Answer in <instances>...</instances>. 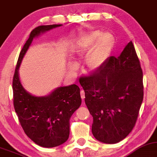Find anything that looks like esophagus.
<instances>
[{"label": "esophagus", "mask_w": 157, "mask_h": 157, "mask_svg": "<svg viewBox=\"0 0 157 157\" xmlns=\"http://www.w3.org/2000/svg\"><path fill=\"white\" fill-rule=\"evenodd\" d=\"M80 96H81V98L82 99V100H84V98H85V92H84V90H81L80 91Z\"/></svg>", "instance_id": "esophagus-1"}]
</instances>
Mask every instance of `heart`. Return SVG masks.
I'll use <instances>...</instances> for the list:
<instances>
[{
	"label": "heart",
	"instance_id": "heart-1",
	"mask_svg": "<svg viewBox=\"0 0 157 157\" xmlns=\"http://www.w3.org/2000/svg\"><path fill=\"white\" fill-rule=\"evenodd\" d=\"M114 37L110 33L93 30L77 40L74 45V52L77 56H85V65L90 71H98L104 66L112 51ZM69 68H77L75 63H71Z\"/></svg>",
	"mask_w": 157,
	"mask_h": 157
}]
</instances>
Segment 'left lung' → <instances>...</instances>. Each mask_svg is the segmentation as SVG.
Returning <instances> with one entry per match:
<instances>
[{"label": "left lung", "instance_id": "obj_1", "mask_svg": "<svg viewBox=\"0 0 157 157\" xmlns=\"http://www.w3.org/2000/svg\"><path fill=\"white\" fill-rule=\"evenodd\" d=\"M85 102L92 115L96 140L113 144L132 131L144 99L143 72L132 41L117 58L110 56L101 68L80 78Z\"/></svg>", "mask_w": 157, "mask_h": 157}]
</instances>
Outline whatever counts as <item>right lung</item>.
<instances>
[{
	"mask_svg": "<svg viewBox=\"0 0 157 157\" xmlns=\"http://www.w3.org/2000/svg\"><path fill=\"white\" fill-rule=\"evenodd\" d=\"M62 25H42L31 32L19 53L13 78V106L24 131L40 146H60L69 136V119L81 105L80 90L77 85L59 87L45 96H35L24 88L19 69L33 39Z\"/></svg>",
	"mask_w": 157,
	"mask_h": 157,
	"instance_id": "add662e5",
	"label": "right lung"
}]
</instances>
